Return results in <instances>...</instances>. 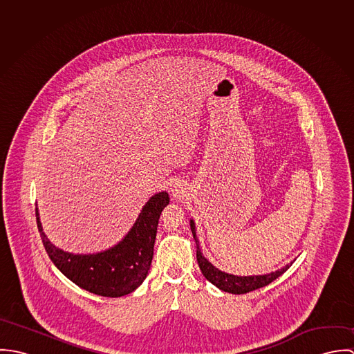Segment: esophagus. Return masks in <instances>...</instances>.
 <instances>
[{
	"instance_id": "34e87169",
	"label": "esophagus",
	"mask_w": 354,
	"mask_h": 354,
	"mask_svg": "<svg viewBox=\"0 0 354 354\" xmlns=\"http://www.w3.org/2000/svg\"><path fill=\"white\" fill-rule=\"evenodd\" d=\"M178 194H180V192H178L177 189H174V191H173V195H174V196H178Z\"/></svg>"
}]
</instances>
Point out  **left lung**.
Here are the masks:
<instances>
[{
  "mask_svg": "<svg viewBox=\"0 0 354 354\" xmlns=\"http://www.w3.org/2000/svg\"><path fill=\"white\" fill-rule=\"evenodd\" d=\"M191 230L194 234V239L196 241V259L199 263V267L202 270V274L204 278L211 282L214 286H216L218 289L232 293V295H244V293H250L252 290H256L259 288L267 286L268 283H271L272 281H275L278 277H281L289 267L290 264L285 266L281 270H277L274 272L270 274H264V275H251V277H239V275H233V274H227L223 272L221 270H218L216 267H214L204 256L199 248V241L196 239V230H195V222L191 219Z\"/></svg>",
  "mask_w": 354,
  "mask_h": 354,
  "instance_id": "obj_1",
  "label": "left lung"
}]
</instances>
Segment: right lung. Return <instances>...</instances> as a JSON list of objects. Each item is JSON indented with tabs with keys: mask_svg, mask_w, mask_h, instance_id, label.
Returning a JSON list of instances; mask_svg holds the SVG:
<instances>
[{
	"mask_svg": "<svg viewBox=\"0 0 354 354\" xmlns=\"http://www.w3.org/2000/svg\"><path fill=\"white\" fill-rule=\"evenodd\" d=\"M167 204L169 195L166 192L155 194L146 203L124 240L95 254H73L55 248L44 233L38 208L35 215L46 252L68 279L90 293L121 297L136 290L149 274L159 216Z\"/></svg>",
	"mask_w": 354,
	"mask_h": 354,
	"instance_id": "obj_1",
	"label": "right lung"
}]
</instances>
